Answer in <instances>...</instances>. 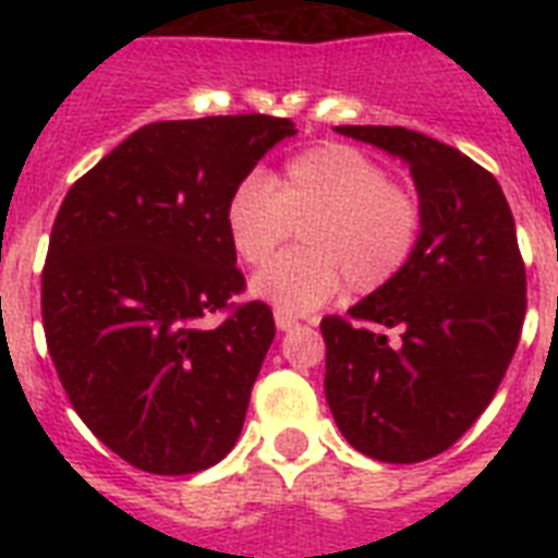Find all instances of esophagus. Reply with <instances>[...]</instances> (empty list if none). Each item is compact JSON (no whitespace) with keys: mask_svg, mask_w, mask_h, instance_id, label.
Here are the masks:
<instances>
[{"mask_svg":"<svg viewBox=\"0 0 558 558\" xmlns=\"http://www.w3.org/2000/svg\"><path fill=\"white\" fill-rule=\"evenodd\" d=\"M295 318H292V315H287V313H275V327H278L280 332H287V330H292V327H295Z\"/></svg>","mask_w":558,"mask_h":558,"instance_id":"1","label":"esophagus"}]
</instances>
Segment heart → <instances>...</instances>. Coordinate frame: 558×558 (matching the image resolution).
Segmentation results:
<instances>
[{
    "label": "heart",
    "mask_w": 558,
    "mask_h": 558,
    "mask_svg": "<svg viewBox=\"0 0 558 558\" xmlns=\"http://www.w3.org/2000/svg\"><path fill=\"white\" fill-rule=\"evenodd\" d=\"M292 226L301 248L257 271L252 295L306 315L348 283L359 295L385 287L414 252L420 205L362 150L318 144L271 177L243 179L226 202L228 243L248 266L269 260Z\"/></svg>",
    "instance_id": "b5f03b06"
}]
</instances>
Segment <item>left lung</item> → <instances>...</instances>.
Listing matches in <instances>:
<instances>
[{
    "label": "left lung",
    "instance_id": "obj_1",
    "mask_svg": "<svg viewBox=\"0 0 558 558\" xmlns=\"http://www.w3.org/2000/svg\"><path fill=\"white\" fill-rule=\"evenodd\" d=\"M408 165L420 234L393 278L350 318L399 326L390 349L369 328L324 318V393L353 449L381 463H420L472 428L493 402L527 310L515 219L489 170L405 126H336Z\"/></svg>",
    "mask_w": 558,
    "mask_h": 558
}]
</instances>
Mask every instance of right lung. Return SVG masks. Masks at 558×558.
Wrapping results in <instances>:
<instances>
[{"label":"right lung","mask_w":558,"mask_h":558,"mask_svg":"<svg viewBox=\"0 0 558 558\" xmlns=\"http://www.w3.org/2000/svg\"><path fill=\"white\" fill-rule=\"evenodd\" d=\"M298 130L289 118L214 116L135 130L77 179L43 269V327L74 411L150 475H193L234 449L275 339L243 289L226 202Z\"/></svg>","instance_id":"1"}]
</instances>
